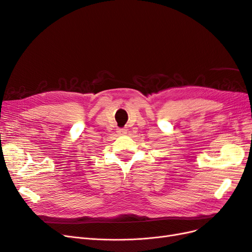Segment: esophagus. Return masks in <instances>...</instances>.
<instances>
[{
	"mask_svg": "<svg viewBox=\"0 0 252 252\" xmlns=\"http://www.w3.org/2000/svg\"><path fill=\"white\" fill-rule=\"evenodd\" d=\"M117 132L119 134H125V133H127V130H126V129H124V128H119Z\"/></svg>",
	"mask_w": 252,
	"mask_h": 252,
	"instance_id": "1",
	"label": "esophagus"
}]
</instances>
